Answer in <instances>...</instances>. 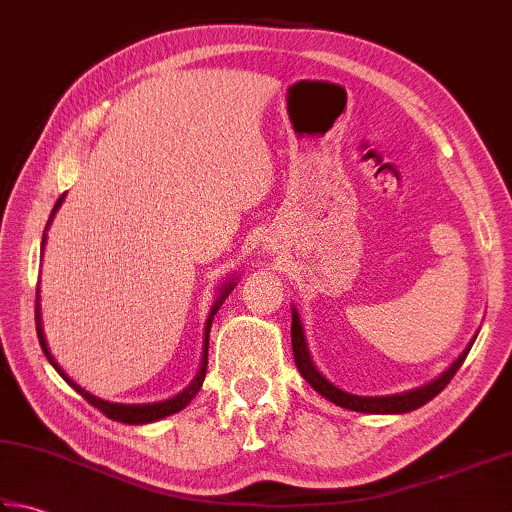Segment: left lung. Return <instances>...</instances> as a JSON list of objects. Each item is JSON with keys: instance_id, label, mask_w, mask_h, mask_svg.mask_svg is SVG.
I'll return each instance as SVG.
<instances>
[{"instance_id": "left-lung-1", "label": "left lung", "mask_w": 512, "mask_h": 512, "mask_svg": "<svg viewBox=\"0 0 512 512\" xmlns=\"http://www.w3.org/2000/svg\"><path fill=\"white\" fill-rule=\"evenodd\" d=\"M470 347H472V343L468 345V350L461 354L459 359L439 376L437 381L423 385V388H419V390L394 394V397H356V394H347V392H343L339 388H334V385L314 368V363L310 359V352H307V343H305V336H303V325H301V321H298L296 310H292V350H294V361H296L298 372L303 374V379L310 383L318 394H323L325 399H330L332 403H336V406H341L345 410H354V412L401 414V412H410V410L421 408L423 403H428L430 399H435L437 394L452 381V376L457 374V370L461 368V363L466 361Z\"/></svg>"}]
</instances>
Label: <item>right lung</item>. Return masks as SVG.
I'll list each match as a JSON object with an SVG mask.
<instances>
[{"label": "right lung", "instance_id": "add662e5", "mask_svg": "<svg viewBox=\"0 0 512 512\" xmlns=\"http://www.w3.org/2000/svg\"><path fill=\"white\" fill-rule=\"evenodd\" d=\"M64 198V196H62ZM62 198L55 202V207H53V214H51V218L55 216V211H57V207L62 205ZM48 223H51V220H48ZM231 289H234V285H225V289H223V294H220V298L216 301V305H214V310H211V316H209V321H207V327H205V354H202V365H200V372H198V376H196V381L189 385V388L185 390V392H180L178 397H173V399H169V401H162V403H151V406H120V403H109V401H102V399H98V397H93V394H89L86 390H82L80 385L77 383H73L69 376H66L64 372H62V368L60 365L55 363V359L51 356V352H48V345H46V339H44V332H42V323H40V303H37V298H35V321H37V339H40V345H42V350H44V354H46V359L51 361V365L53 368L62 374V379L71 385V388H75V392H80L82 397L91 403L93 408H98L104 417H109V419H113V421H122V423H149V421H158V419H162V417H169V414H173V412H180L182 408L187 406V403L196 397V392L200 390V385H202V381H205V372H207V347H209V327H211V318H214V314L218 312V307L223 305V301L225 298L229 296V292Z\"/></svg>", "mask_w": 512, "mask_h": 512}]
</instances>
